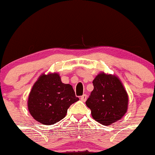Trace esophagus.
Instances as JSON below:
<instances>
[{
  "instance_id": "34e87169",
  "label": "esophagus",
  "mask_w": 155,
  "mask_h": 155,
  "mask_svg": "<svg viewBox=\"0 0 155 155\" xmlns=\"http://www.w3.org/2000/svg\"><path fill=\"white\" fill-rule=\"evenodd\" d=\"M87 94H83V95H82V96H81V98H80V99L81 100L82 102H85L86 100H87Z\"/></svg>"
}]
</instances>
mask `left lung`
I'll list each match as a JSON object with an SVG mask.
<instances>
[{"label": "left lung", "mask_w": 155, "mask_h": 155, "mask_svg": "<svg viewBox=\"0 0 155 155\" xmlns=\"http://www.w3.org/2000/svg\"><path fill=\"white\" fill-rule=\"evenodd\" d=\"M92 83L94 89L85 103L93 119L104 126L122 119L128 109V94L120 78L101 72Z\"/></svg>", "instance_id": "8db88e82"}]
</instances>
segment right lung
<instances>
[{"label": "right lung", "instance_id": "obj_1", "mask_svg": "<svg viewBox=\"0 0 155 155\" xmlns=\"http://www.w3.org/2000/svg\"><path fill=\"white\" fill-rule=\"evenodd\" d=\"M79 98L73 87L61 81L58 73L42 74L28 94L31 116L43 125H53L66 116L68 108Z\"/></svg>", "mask_w": 155, "mask_h": 155}]
</instances>
